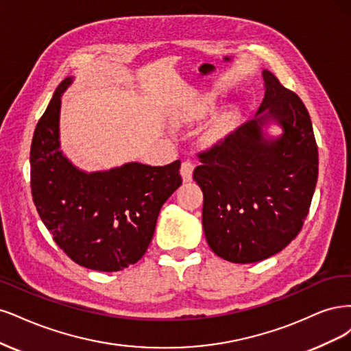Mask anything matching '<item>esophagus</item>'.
<instances>
[{"label": "esophagus", "instance_id": "34e87169", "mask_svg": "<svg viewBox=\"0 0 351 351\" xmlns=\"http://www.w3.org/2000/svg\"><path fill=\"white\" fill-rule=\"evenodd\" d=\"M192 172H194V165L191 162H184L182 166H180V176H182L184 182H191L192 180Z\"/></svg>", "mask_w": 351, "mask_h": 351}]
</instances>
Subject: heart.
Returning <instances> with one entry per match:
<instances>
[{
  "label": "heart",
  "instance_id": "1",
  "mask_svg": "<svg viewBox=\"0 0 351 351\" xmlns=\"http://www.w3.org/2000/svg\"><path fill=\"white\" fill-rule=\"evenodd\" d=\"M208 109H210L208 97H197L194 104L188 108V110L185 112V115L182 118L191 119V118L201 117V115H204Z\"/></svg>",
  "mask_w": 351,
  "mask_h": 351
}]
</instances>
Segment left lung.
Here are the masks:
<instances>
[{
	"label": "left lung",
	"mask_w": 351,
	"mask_h": 351,
	"mask_svg": "<svg viewBox=\"0 0 351 351\" xmlns=\"http://www.w3.org/2000/svg\"><path fill=\"white\" fill-rule=\"evenodd\" d=\"M265 96L254 119L198 154L202 228L211 251L234 264L278 254L299 234L318 180V147L300 97L264 70ZM276 123L283 132L264 131Z\"/></svg>",
	"instance_id": "8db88e82"
}]
</instances>
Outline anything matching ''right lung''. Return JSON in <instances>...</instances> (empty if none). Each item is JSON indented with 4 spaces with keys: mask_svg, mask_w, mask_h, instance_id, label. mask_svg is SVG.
Listing matches in <instances>:
<instances>
[{
    "mask_svg": "<svg viewBox=\"0 0 351 351\" xmlns=\"http://www.w3.org/2000/svg\"><path fill=\"white\" fill-rule=\"evenodd\" d=\"M66 77L39 119L30 149V186L39 216L61 250L88 269L121 271L143 258L157 216L182 184L180 162L149 166L130 162L84 172L61 152V96Z\"/></svg>",
    "mask_w": 351,
    "mask_h": 351,
    "instance_id": "add662e5",
    "label": "right lung"
}]
</instances>
